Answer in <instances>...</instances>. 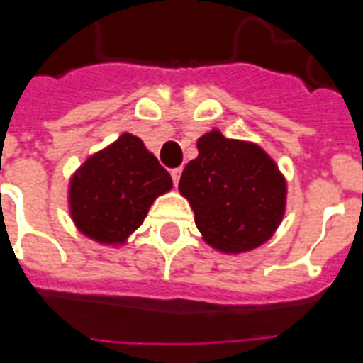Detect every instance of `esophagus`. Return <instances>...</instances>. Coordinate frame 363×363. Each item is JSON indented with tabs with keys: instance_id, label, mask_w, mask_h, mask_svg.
Wrapping results in <instances>:
<instances>
[{
	"instance_id": "esophagus-1",
	"label": "esophagus",
	"mask_w": 363,
	"mask_h": 363,
	"mask_svg": "<svg viewBox=\"0 0 363 363\" xmlns=\"http://www.w3.org/2000/svg\"><path fill=\"white\" fill-rule=\"evenodd\" d=\"M181 173H182V167H175L172 169V179H173V184H179V179H181Z\"/></svg>"
}]
</instances>
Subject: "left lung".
Here are the masks:
<instances>
[{
  "instance_id": "8db88e82",
  "label": "left lung",
  "mask_w": 363,
  "mask_h": 363,
  "mask_svg": "<svg viewBox=\"0 0 363 363\" xmlns=\"http://www.w3.org/2000/svg\"><path fill=\"white\" fill-rule=\"evenodd\" d=\"M196 160L179 190L196 214L205 242L223 253L257 248L272 237L285 212L284 175L261 147L212 130L197 140Z\"/></svg>"
}]
</instances>
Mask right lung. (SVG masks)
<instances>
[{
    "instance_id": "1",
    "label": "right lung",
    "mask_w": 363,
    "mask_h": 363,
    "mask_svg": "<svg viewBox=\"0 0 363 363\" xmlns=\"http://www.w3.org/2000/svg\"><path fill=\"white\" fill-rule=\"evenodd\" d=\"M169 173L140 138L119 140L87 158L70 181L76 228L100 244H123L145 220L156 197L172 190Z\"/></svg>"
}]
</instances>
